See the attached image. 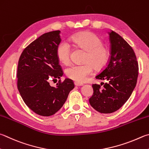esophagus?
Returning a JSON list of instances; mask_svg holds the SVG:
<instances>
[{
    "instance_id": "esophagus-1",
    "label": "esophagus",
    "mask_w": 149,
    "mask_h": 149,
    "mask_svg": "<svg viewBox=\"0 0 149 149\" xmlns=\"http://www.w3.org/2000/svg\"><path fill=\"white\" fill-rule=\"evenodd\" d=\"M74 84L75 86H82L83 85V83H81V82H78V81H75Z\"/></svg>"
}]
</instances>
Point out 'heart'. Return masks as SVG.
<instances>
[{
    "instance_id": "heart-1",
    "label": "heart",
    "mask_w": 149,
    "mask_h": 149,
    "mask_svg": "<svg viewBox=\"0 0 149 149\" xmlns=\"http://www.w3.org/2000/svg\"><path fill=\"white\" fill-rule=\"evenodd\" d=\"M72 41L77 47L86 51L85 63L72 64L65 70L66 75L76 81H83L87 76L96 70H101L107 64L109 59V51L103 46V42L96 34L91 32H82L74 35ZM71 47L66 41L61 42L56 49L58 60L64 64L70 61Z\"/></svg>"
}]
</instances>
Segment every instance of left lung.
Listing matches in <instances>:
<instances>
[{
    "label": "left lung",
    "mask_w": 149,
    "mask_h": 149,
    "mask_svg": "<svg viewBox=\"0 0 149 149\" xmlns=\"http://www.w3.org/2000/svg\"><path fill=\"white\" fill-rule=\"evenodd\" d=\"M108 34L111 43L109 63L96 76L106 82L100 85L93 84L94 93L89 99L91 106L101 113H111L120 109L130 97L138 77V63L133 49L115 32L111 31Z\"/></svg>",
    "instance_id": "left-lung-1"
}]
</instances>
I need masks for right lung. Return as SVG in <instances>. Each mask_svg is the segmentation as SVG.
I'll return each instance as SVG.
<instances>
[{"mask_svg":"<svg viewBox=\"0 0 149 149\" xmlns=\"http://www.w3.org/2000/svg\"><path fill=\"white\" fill-rule=\"evenodd\" d=\"M61 31L42 34L30 44L21 53L17 67V88L24 102L36 114L49 117L63 106L73 81H59L49 85L51 79H60L63 72L58 64L56 49L61 42Z\"/></svg>","mask_w":149,"mask_h":149,"instance_id":"obj_1","label":"right lung"}]
</instances>
